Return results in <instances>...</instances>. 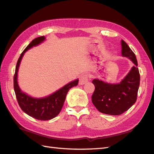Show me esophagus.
<instances>
[{"label": "esophagus", "mask_w": 154, "mask_h": 154, "mask_svg": "<svg viewBox=\"0 0 154 154\" xmlns=\"http://www.w3.org/2000/svg\"><path fill=\"white\" fill-rule=\"evenodd\" d=\"M88 79L87 74H82L80 77V79H79V84L81 85H84L88 82Z\"/></svg>", "instance_id": "esophagus-1"}]
</instances>
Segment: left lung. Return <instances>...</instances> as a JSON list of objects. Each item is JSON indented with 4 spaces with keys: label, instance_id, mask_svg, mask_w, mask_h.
Returning a JSON list of instances; mask_svg holds the SVG:
<instances>
[{
    "label": "left lung",
    "instance_id": "1",
    "mask_svg": "<svg viewBox=\"0 0 154 154\" xmlns=\"http://www.w3.org/2000/svg\"><path fill=\"white\" fill-rule=\"evenodd\" d=\"M121 44L122 57L129 58L135 66L120 83H111L99 79L92 82L95 86L92 96L93 105L100 112L112 116L124 113L136 103L140 83L136 55L124 40Z\"/></svg>",
    "mask_w": 154,
    "mask_h": 154
}]
</instances>
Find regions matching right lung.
I'll list each match as a JSON object with an SVG mask.
<instances>
[{
	"instance_id": "add662e5",
	"label": "right lung",
	"mask_w": 154,
	"mask_h": 154,
	"mask_svg": "<svg viewBox=\"0 0 154 154\" xmlns=\"http://www.w3.org/2000/svg\"><path fill=\"white\" fill-rule=\"evenodd\" d=\"M44 40H45L44 36H40L32 40L27 46L18 60L13 80L14 90L21 109L31 117L41 121L50 120L57 116L62 109L68 91L78 83V79H76L68 83L53 94L42 97H32L22 91L18 83V71L22 59L27 51L42 43Z\"/></svg>"
}]
</instances>
